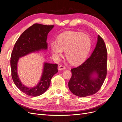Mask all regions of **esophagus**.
<instances>
[{
    "instance_id": "1",
    "label": "esophagus",
    "mask_w": 122,
    "mask_h": 122,
    "mask_svg": "<svg viewBox=\"0 0 122 122\" xmlns=\"http://www.w3.org/2000/svg\"><path fill=\"white\" fill-rule=\"evenodd\" d=\"M66 67H65V66H63V65H60V66H59L58 67V70H64V69H66Z\"/></svg>"
}]
</instances>
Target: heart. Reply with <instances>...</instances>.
Returning <instances> with one entry per match:
<instances>
[{
    "mask_svg": "<svg viewBox=\"0 0 122 122\" xmlns=\"http://www.w3.org/2000/svg\"><path fill=\"white\" fill-rule=\"evenodd\" d=\"M91 46L90 38L81 32L67 31L57 38V43L51 44L52 53L56 57L61 56L63 50L66 56L73 65L79 64L86 59Z\"/></svg>",
    "mask_w": 122,
    "mask_h": 122,
    "instance_id": "b5f03b06",
    "label": "heart"
}]
</instances>
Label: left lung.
I'll return each mask as SVG.
<instances>
[{"label":"left lung","instance_id":"1","mask_svg":"<svg viewBox=\"0 0 122 122\" xmlns=\"http://www.w3.org/2000/svg\"><path fill=\"white\" fill-rule=\"evenodd\" d=\"M107 51L105 42L98 35L96 46L91 56L83 63L71 70L72 76L68 82L72 93L80 97L94 95L100 89L107 75ZM96 73L97 78L91 75Z\"/></svg>","mask_w":122,"mask_h":122}]
</instances>
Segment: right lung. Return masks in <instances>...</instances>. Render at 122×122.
<instances>
[{
    "mask_svg": "<svg viewBox=\"0 0 122 122\" xmlns=\"http://www.w3.org/2000/svg\"><path fill=\"white\" fill-rule=\"evenodd\" d=\"M53 25L35 23L25 30L15 44L10 56V68L13 81L16 86L28 96L36 97L43 94L49 87L51 80L58 72L57 64H44L42 78L39 84L33 88L22 84L17 75V62L21 56L41 49H47V35Z\"/></svg>",
    "mask_w": 122,
    "mask_h": 122,
    "instance_id": "1",
    "label": "right lung"
}]
</instances>
